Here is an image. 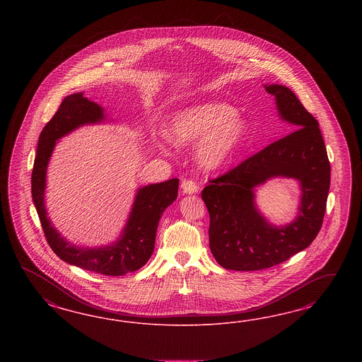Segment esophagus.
Returning a JSON list of instances; mask_svg holds the SVG:
<instances>
[{"label":"esophagus","mask_w":362,"mask_h":362,"mask_svg":"<svg viewBox=\"0 0 362 362\" xmlns=\"http://www.w3.org/2000/svg\"><path fill=\"white\" fill-rule=\"evenodd\" d=\"M182 189H183V192L187 194V195H192V194H197V191H199V186H197L194 180H185L182 183Z\"/></svg>","instance_id":"obj_1"}]
</instances>
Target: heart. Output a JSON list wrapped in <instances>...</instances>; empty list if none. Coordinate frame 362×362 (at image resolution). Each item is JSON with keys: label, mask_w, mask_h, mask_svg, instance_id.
Masks as SVG:
<instances>
[{"label": "heart", "mask_w": 362, "mask_h": 362, "mask_svg": "<svg viewBox=\"0 0 362 362\" xmlns=\"http://www.w3.org/2000/svg\"><path fill=\"white\" fill-rule=\"evenodd\" d=\"M250 130L248 119L226 102H202L179 110L168 121V143L197 142V158L206 170H218L227 165L240 148Z\"/></svg>", "instance_id": "1"}]
</instances>
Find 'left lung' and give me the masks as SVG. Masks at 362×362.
<instances>
[{
  "mask_svg": "<svg viewBox=\"0 0 362 362\" xmlns=\"http://www.w3.org/2000/svg\"><path fill=\"white\" fill-rule=\"evenodd\" d=\"M281 121L295 130L212 180L202 192L209 212V248L232 271H259L283 263L316 239L327 209L330 165L318 122L291 88L264 85ZM274 177L295 178L302 195L298 216L276 226L255 204V188Z\"/></svg>",
  "mask_w": 362,
  "mask_h": 362,
  "instance_id": "1",
  "label": "left lung"
}]
</instances>
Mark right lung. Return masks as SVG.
Here are the masks:
<instances>
[{
	"label": "right lung",
	"instance_id": "1",
	"mask_svg": "<svg viewBox=\"0 0 362 362\" xmlns=\"http://www.w3.org/2000/svg\"><path fill=\"white\" fill-rule=\"evenodd\" d=\"M107 122L105 109L83 93L67 95L38 138L32 173V197L46 240L65 263L105 276H123L142 268L153 252L159 220L177 197L179 179L136 189L132 211L119 238L100 247H79L64 238L47 216L45 206L46 173L61 138L82 126Z\"/></svg>",
	"mask_w": 362,
	"mask_h": 362
}]
</instances>
